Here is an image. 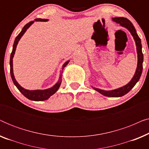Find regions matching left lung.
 <instances>
[{
    "label": "left lung",
    "mask_w": 149,
    "mask_h": 149,
    "mask_svg": "<svg viewBox=\"0 0 149 149\" xmlns=\"http://www.w3.org/2000/svg\"><path fill=\"white\" fill-rule=\"evenodd\" d=\"M113 22H115L116 23L119 24L120 25L123 27L127 28V29L130 32V33L134 37V39L135 40L136 45V50H137L138 54V64L137 68H136V72L134 74L133 78L132 80L127 83V85H124L123 87H119V88L113 89V90L110 91H106L102 90V89L95 88V87H92L93 89L95 91H98L101 94H102L104 96L107 97H121L123 95H125L131 89L134 87V85L136 84V83L139 81L140 78V76L142 74V63H143V54L142 52V44H141V40L139 36H138L136 30L134 28V26L131 22L127 18L125 17H113Z\"/></svg>",
    "instance_id": "1"
}]
</instances>
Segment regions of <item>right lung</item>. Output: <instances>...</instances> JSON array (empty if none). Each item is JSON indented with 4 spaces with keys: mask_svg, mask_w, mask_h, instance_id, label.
<instances>
[{
    "mask_svg": "<svg viewBox=\"0 0 149 149\" xmlns=\"http://www.w3.org/2000/svg\"><path fill=\"white\" fill-rule=\"evenodd\" d=\"M35 21L47 22L48 21V19L38 18V19H34V21L30 22L29 23H28L27 24H26V25L24 26V27L22 28V31L20 32V33L16 36L15 41H14V43L13 45V50H12V52L11 54V57H10V72H11V77L14 85L17 87V88L19 89V91L24 95V96L27 97L28 99L30 100L43 101L49 98L50 96H52V95H54V93L58 91V89H59V87H60L61 85V83H62V73L63 72V71L60 74V78H59V80L58 82H57V83H56V84H55L52 87H51V88L44 89V90H40V89H37V90H28V89H24V87H22L21 85L17 82V81H16L15 79V77H14L13 70V58L14 54H15V49H16V47H17V45L18 43V42H19L20 38H21L22 36L24 35V34L25 33L28 28H29L30 26H31ZM69 62H70L69 60L67 61V62H66L64 64H63L62 70L66 66V65L68 64Z\"/></svg>",
    "mask_w": 149,
    "mask_h": 149,
    "instance_id": "obj_1",
    "label": "right lung"
}]
</instances>
